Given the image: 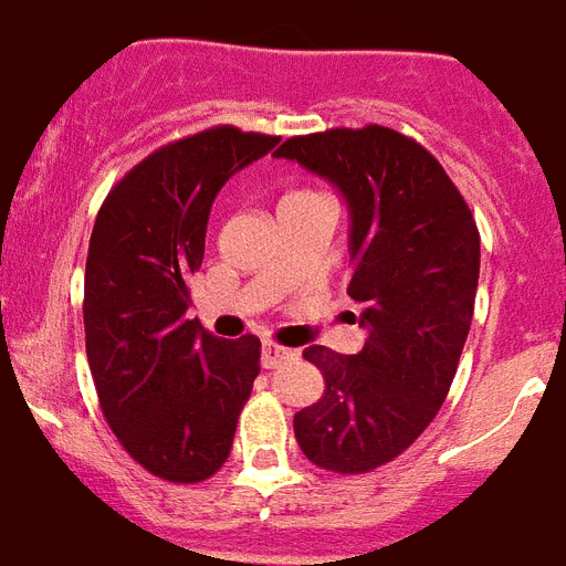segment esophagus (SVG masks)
Here are the masks:
<instances>
[{"label":"esophagus","mask_w":566,"mask_h":566,"mask_svg":"<svg viewBox=\"0 0 566 566\" xmlns=\"http://www.w3.org/2000/svg\"><path fill=\"white\" fill-rule=\"evenodd\" d=\"M293 357H296L293 348H284L279 346V343H270V339L261 343V363H264L268 369H275V366H282V363L293 360Z\"/></svg>","instance_id":"esophagus-1"}]
</instances>
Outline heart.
Masks as SVG:
<instances>
[{
  "label": "heart",
  "mask_w": 566,
  "mask_h": 566,
  "mask_svg": "<svg viewBox=\"0 0 566 566\" xmlns=\"http://www.w3.org/2000/svg\"><path fill=\"white\" fill-rule=\"evenodd\" d=\"M296 197H314V191H291L284 200H296Z\"/></svg>",
  "instance_id": "obj_1"
}]
</instances>
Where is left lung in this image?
Returning a JSON list of instances; mask_svg holds the SVG:
<instances>
[{
	"label": "left lung",
	"instance_id": "1",
	"mask_svg": "<svg viewBox=\"0 0 566 566\" xmlns=\"http://www.w3.org/2000/svg\"><path fill=\"white\" fill-rule=\"evenodd\" d=\"M328 179L348 206V296L357 355L307 346L323 398L293 416L314 465L366 474L410 448L448 398L480 282V232L444 168L418 142L369 124L293 136L275 150Z\"/></svg>",
	"mask_w": 566,
	"mask_h": 566
}]
</instances>
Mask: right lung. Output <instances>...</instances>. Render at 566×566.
Wrapping results in <instances>:
<instances>
[{
    "mask_svg": "<svg viewBox=\"0 0 566 566\" xmlns=\"http://www.w3.org/2000/svg\"><path fill=\"white\" fill-rule=\"evenodd\" d=\"M275 142L238 127L171 142L124 174L92 227L84 328L101 410L124 450L168 482H200L227 462L261 371L259 337L220 339L186 311L214 197Z\"/></svg>",
    "mask_w": 566,
    "mask_h": 566,
    "instance_id": "1",
    "label": "right lung"
}]
</instances>
